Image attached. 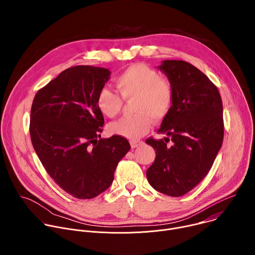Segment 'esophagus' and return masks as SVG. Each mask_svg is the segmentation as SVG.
<instances>
[{"label":"esophagus","instance_id":"1","mask_svg":"<svg viewBox=\"0 0 255 255\" xmlns=\"http://www.w3.org/2000/svg\"><path fill=\"white\" fill-rule=\"evenodd\" d=\"M143 142L142 141H140V140H132V141H130V145H131V147L132 148H136V147H138L139 145H141Z\"/></svg>","mask_w":255,"mask_h":255}]
</instances>
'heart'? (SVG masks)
Listing matches in <instances>:
<instances>
[{
  "label": "heart",
  "mask_w": 255,
  "mask_h": 255,
  "mask_svg": "<svg viewBox=\"0 0 255 255\" xmlns=\"http://www.w3.org/2000/svg\"><path fill=\"white\" fill-rule=\"evenodd\" d=\"M115 85L125 100L136 97L133 107L136 114L112 123L109 127L111 133L136 140L151 129L152 119L160 122L169 113L173 102L172 88L154 68L143 63L132 64L116 79ZM97 107L103 115L114 118L121 111L123 99L104 88L97 96Z\"/></svg>",
  "instance_id": "heart-1"
}]
</instances>
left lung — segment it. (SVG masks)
Wrapping results in <instances>:
<instances>
[{
  "instance_id": "8db88e82",
  "label": "left lung",
  "mask_w": 255,
  "mask_h": 255,
  "mask_svg": "<svg viewBox=\"0 0 255 255\" xmlns=\"http://www.w3.org/2000/svg\"><path fill=\"white\" fill-rule=\"evenodd\" d=\"M157 68L171 85L173 102L158 130L167 137L146 140L156 150L146 176L154 190L180 197L208 174L222 146L223 105L217 87L191 63L162 60Z\"/></svg>"
}]
</instances>
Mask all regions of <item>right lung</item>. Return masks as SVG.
I'll return each instance as SVG.
<instances>
[{
	"mask_svg": "<svg viewBox=\"0 0 255 255\" xmlns=\"http://www.w3.org/2000/svg\"><path fill=\"white\" fill-rule=\"evenodd\" d=\"M107 68L69 67L35 95L30 136L55 183L78 199H92L113 183L118 162L130 150L124 137L101 138L97 96L110 80Z\"/></svg>",
	"mask_w": 255,
	"mask_h": 255,
	"instance_id": "add662e5",
	"label": "right lung"
}]
</instances>
